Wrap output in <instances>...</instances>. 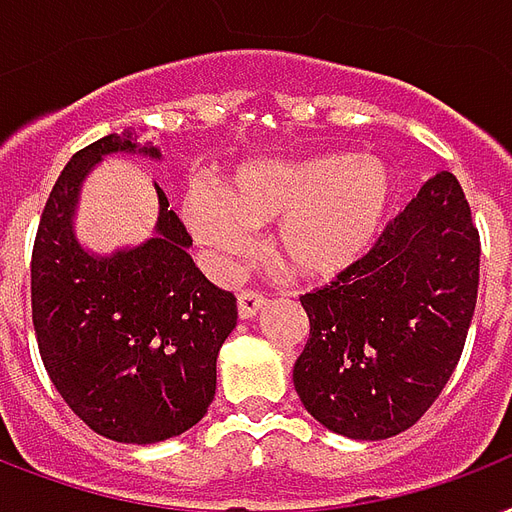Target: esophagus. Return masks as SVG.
<instances>
[{
    "mask_svg": "<svg viewBox=\"0 0 512 512\" xmlns=\"http://www.w3.org/2000/svg\"><path fill=\"white\" fill-rule=\"evenodd\" d=\"M264 304H267V299H264L259 291H243L237 296V312H240V318L243 320L256 318Z\"/></svg>",
    "mask_w": 512,
    "mask_h": 512,
    "instance_id": "obj_1",
    "label": "esophagus"
}]
</instances>
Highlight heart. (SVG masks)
Instances as JSON below:
<instances>
[{
    "mask_svg": "<svg viewBox=\"0 0 512 512\" xmlns=\"http://www.w3.org/2000/svg\"><path fill=\"white\" fill-rule=\"evenodd\" d=\"M392 208V178L371 157L326 154L296 162H256L227 194L194 184L184 216L194 237L221 259H240L253 229L277 225V256L301 277L328 280L358 264Z\"/></svg>",
    "mask_w": 512,
    "mask_h": 512,
    "instance_id": "b5f03b06",
    "label": "heart"
}]
</instances>
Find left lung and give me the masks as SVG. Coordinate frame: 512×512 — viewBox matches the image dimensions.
I'll use <instances>...</instances> for the list:
<instances>
[{"mask_svg":"<svg viewBox=\"0 0 512 512\" xmlns=\"http://www.w3.org/2000/svg\"><path fill=\"white\" fill-rule=\"evenodd\" d=\"M481 237L449 170L430 178L374 248L301 296L310 339L293 387L320 425L382 441L417 425L465 350Z\"/></svg>","mask_w":512,"mask_h":512,"instance_id":"left-lung-1","label":"left lung"}]
</instances>
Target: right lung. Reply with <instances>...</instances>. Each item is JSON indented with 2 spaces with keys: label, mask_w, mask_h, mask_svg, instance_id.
Segmentation results:
<instances>
[{
  "label": "right lung",
  "mask_w": 512,
  "mask_h": 512,
  "mask_svg": "<svg viewBox=\"0 0 512 512\" xmlns=\"http://www.w3.org/2000/svg\"><path fill=\"white\" fill-rule=\"evenodd\" d=\"M157 146L112 133L79 149L55 181L31 253V318L50 382L69 408L117 443H160L205 417L216 358L237 299L194 267L192 237L160 186L157 235L93 256L74 235L82 181L106 154Z\"/></svg>",
  "instance_id": "1"
}]
</instances>
